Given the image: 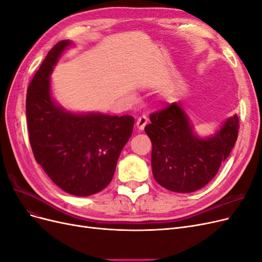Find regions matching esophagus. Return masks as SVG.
<instances>
[{
  "label": "esophagus",
  "instance_id": "34e87169",
  "mask_svg": "<svg viewBox=\"0 0 262 262\" xmlns=\"http://www.w3.org/2000/svg\"><path fill=\"white\" fill-rule=\"evenodd\" d=\"M147 117H145V116H141L140 118H138V121H137V128L140 130V131H142V130H144V128H145V125L147 124Z\"/></svg>",
  "mask_w": 262,
  "mask_h": 262
}]
</instances>
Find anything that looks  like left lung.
I'll return each instance as SVG.
<instances>
[{
  "label": "left lung",
  "instance_id": "8db88e82",
  "mask_svg": "<svg viewBox=\"0 0 262 262\" xmlns=\"http://www.w3.org/2000/svg\"><path fill=\"white\" fill-rule=\"evenodd\" d=\"M145 132L152 142V171L162 187L189 193L203 188L231 154L238 136V117L228 118L209 138H200L180 102L149 116Z\"/></svg>",
  "mask_w": 262,
  "mask_h": 262
}]
</instances>
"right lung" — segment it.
Here are the masks:
<instances>
[{
    "mask_svg": "<svg viewBox=\"0 0 262 262\" xmlns=\"http://www.w3.org/2000/svg\"><path fill=\"white\" fill-rule=\"evenodd\" d=\"M70 46L72 41H59L47 54L27 90L26 116L36 162L63 191L87 196L112 181L134 118L74 114L52 99L50 74Z\"/></svg>",
    "mask_w": 262,
    "mask_h": 262,
    "instance_id": "add662e5",
    "label": "right lung"
}]
</instances>
